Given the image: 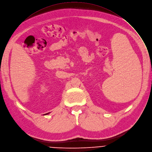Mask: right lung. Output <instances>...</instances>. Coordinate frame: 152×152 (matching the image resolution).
Returning a JSON list of instances; mask_svg holds the SVG:
<instances>
[{
	"mask_svg": "<svg viewBox=\"0 0 152 152\" xmlns=\"http://www.w3.org/2000/svg\"><path fill=\"white\" fill-rule=\"evenodd\" d=\"M48 114V113H47V114Z\"/></svg>",
	"mask_w": 152,
	"mask_h": 152,
	"instance_id": "right-lung-1",
	"label": "right lung"
}]
</instances>
